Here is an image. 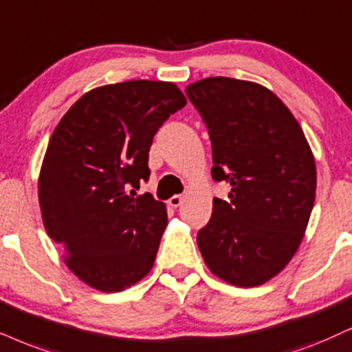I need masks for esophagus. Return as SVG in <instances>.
<instances>
[{"instance_id": "obj_1", "label": "esophagus", "mask_w": 352, "mask_h": 352, "mask_svg": "<svg viewBox=\"0 0 352 352\" xmlns=\"http://www.w3.org/2000/svg\"><path fill=\"white\" fill-rule=\"evenodd\" d=\"M168 206H172V208H179L182 203H184V197H182V195H173L172 198H168Z\"/></svg>"}]
</instances>
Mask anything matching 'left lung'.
I'll return each instance as SVG.
<instances>
[{"label": "left lung", "instance_id": "obj_1", "mask_svg": "<svg viewBox=\"0 0 352 352\" xmlns=\"http://www.w3.org/2000/svg\"><path fill=\"white\" fill-rule=\"evenodd\" d=\"M185 92L209 130L212 179L232 186L229 201L212 199L199 252L222 281L260 286L304 239L317 188L312 149L291 110L261 84L216 76Z\"/></svg>", "mask_w": 352, "mask_h": 352}]
</instances>
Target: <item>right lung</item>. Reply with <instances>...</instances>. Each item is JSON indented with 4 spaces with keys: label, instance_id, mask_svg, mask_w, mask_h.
I'll use <instances>...</instances> for the list:
<instances>
[{
    "label": "right lung",
    "instance_id": "obj_1",
    "mask_svg": "<svg viewBox=\"0 0 352 352\" xmlns=\"http://www.w3.org/2000/svg\"><path fill=\"white\" fill-rule=\"evenodd\" d=\"M186 105L173 82L96 87L56 124L38 177L47 234L87 286L120 292L153 268L167 209L151 193L149 148L162 123Z\"/></svg>",
    "mask_w": 352,
    "mask_h": 352
}]
</instances>
